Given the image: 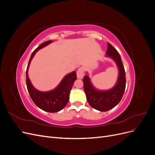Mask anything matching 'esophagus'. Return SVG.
Returning a JSON list of instances; mask_svg holds the SVG:
<instances>
[{"label":"esophagus","mask_w":155,"mask_h":155,"mask_svg":"<svg viewBox=\"0 0 155 155\" xmlns=\"http://www.w3.org/2000/svg\"><path fill=\"white\" fill-rule=\"evenodd\" d=\"M77 77L79 79H82L84 77V71L82 67L79 68L77 71Z\"/></svg>","instance_id":"1"}]
</instances>
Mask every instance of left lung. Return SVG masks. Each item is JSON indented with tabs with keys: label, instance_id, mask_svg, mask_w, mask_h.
<instances>
[{
	"label": "left lung",
	"instance_id": "1",
	"mask_svg": "<svg viewBox=\"0 0 155 155\" xmlns=\"http://www.w3.org/2000/svg\"><path fill=\"white\" fill-rule=\"evenodd\" d=\"M106 57L114 60L118 69V77L115 85L109 90L101 91L96 88L86 75L83 79V87L87 101L92 108L105 112L114 108L119 104L125 89V72L120 55L113 46L108 43Z\"/></svg>",
	"mask_w": 155,
	"mask_h": 155
}]
</instances>
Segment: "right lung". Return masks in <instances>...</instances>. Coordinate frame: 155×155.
I'll use <instances>...</instances> for the list:
<instances>
[{
	"mask_svg": "<svg viewBox=\"0 0 155 155\" xmlns=\"http://www.w3.org/2000/svg\"><path fill=\"white\" fill-rule=\"evenodd\" d=\"M52 41H47L40 45L31 55L26 69V86L28 91L34 104L41 109L48 112H57L67 105L69 100L70 92L74 81L76 80V72L73 71L65 76L59 85L50 91H39L33 86L28 77V68L31 61L38 50L48 45Z\"/></svg>",
	"mask_w": 155,
	"mask_h": 155,
	"instance_id": "1",
	"label": "right lung"
}]
</instances>
